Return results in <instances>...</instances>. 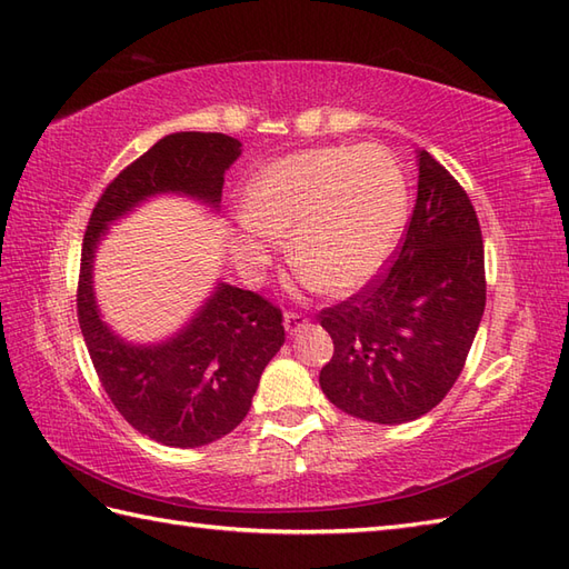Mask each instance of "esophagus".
<instances>
[{
	"mask_svg": "<svg viewBox=\"0 0 569 569\" xmlns=\"http://www.w3.org/2000/svg\"><path fill=\"white\" fill-rule=\"evenodd\" d=\"M309 323V319L305 317V313H299V311H287L284 313V328H287V333H297V331H301V328H305Z\"/></svg>",
	"mask_w": 569,
	"mask_h": 569,
	"instance_id": "1",
	"label": "esophagus"
}]
</instances>
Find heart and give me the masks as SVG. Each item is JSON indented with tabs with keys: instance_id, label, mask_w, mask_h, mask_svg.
Masks as SVG:
<instances>
[{
	"instance_id": "b5f03b06",
	"label": "heart",
	"mask_w": 569,
	"mask_h": 569,
	"mask_svg": "<svg viewBox=\"0 0 569 569\" xmlns=\"http://www.w3.org/2000/svg\"><path fill=\"white\" fill-rule=\"evenodd\" d=\"M407 217V182L382 146L301 150L264 168L238 217V258L258 270L292 231L289 256L323 292L380 272Z\"/></svg>"
}]
</instances>
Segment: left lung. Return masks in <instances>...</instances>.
Instances as JSON below:
<instances>
[{"label": "left lung", "instance_id": "obj_1", "mask_svg": "<svg viewBox=\"0 0 569 569\" xmlns=\"http://www.w3.org/2000/svg\"><path fill=\"white\" fill-rule=\"evenodd\" d=\"M416 158L419 194L387 270L319 313L333 340L319 375L323 395L372 423H407L446 399L487 301L472 201L428 150Z\"/></svg>", "mask_w": 569, "mask_h": 569}]
</instances>
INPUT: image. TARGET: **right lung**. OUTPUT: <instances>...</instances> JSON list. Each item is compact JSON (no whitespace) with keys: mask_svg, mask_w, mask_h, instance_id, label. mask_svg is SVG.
Here are the masks:
<instances>
[{"mask_svg":"<svg viewBox=\"0 0 569 569\" xmlns=\"http://www.w3.org/2000/svg\"><path fill=\"white\" fill-rule=\"evenodd\" d=\"M241 143L223 133H170L126 166L99 197L87 223L78 321L99 382L138 433L172 448H199L246 419L260 375L284 343L282 311L272 301L219 284L182 331L160 346H131L99 319L92 260L107 223L138 201L180 192L219 207L223 172Z\"/></svg>","mask_w":569,"mask_h":569,"instance_id":"1","label":"right lung"}]
</instances>
